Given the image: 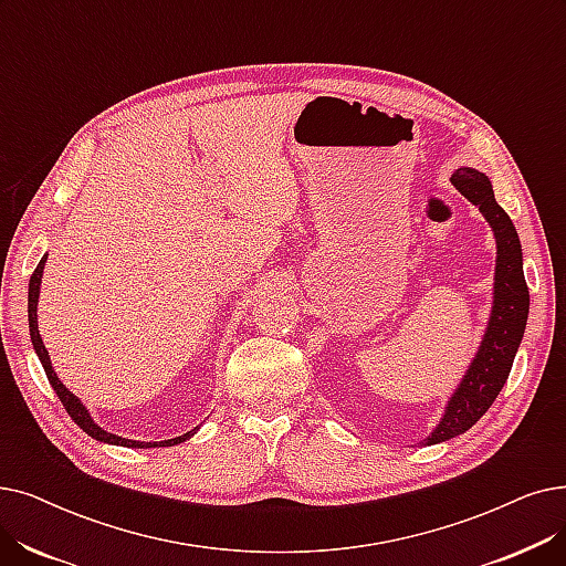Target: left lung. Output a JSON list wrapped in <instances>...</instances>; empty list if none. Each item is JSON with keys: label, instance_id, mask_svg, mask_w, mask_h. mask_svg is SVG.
Here are the masks:
<instances>
[{"label": "left lung", "instance_id": "left-lung-1", "mask_svg": "<svg viewBox=\"0 0 566 566\" xmlns=\"http://www.w3.org/2000/svg\"><path fill=\"white\" fill-rule=\"evenodd\" d=\"M451 182L464 199L479 206L488 224L495 231V303L481 349L470 365V370H467L460 388L455 390V396L451 398L444 419L428 437L426 444H437V441H447L470 430L490 409V405L495 402L509 379L515 352L521 347L530 312V291L523 275L521 240L509 214L502 210V206H497L490 180L474 168H460Z\"/></svg>", "mask_w": 566, "mask_h": 566}]
</instances>
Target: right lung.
<instances>
[{"mask_svg": "<svg viewBox=\"0 0 566 566\" xmlns=\"http://www.w3.org/2000/svg\"><path fill=\"white\" fill-rule=\"evenodd\" d=\"M43 263H45V256L39 261V265L34 268V275L30 280V335H32V344L34 349L39 354V360L43 363V370H45V377L48 381H51L53 390L57 392V398L62 400L64 409L69 411V416L73 419V423H78L92 439L96 441H108V444H119V447H132V449H153V447H170V444H180V441H185L187 437H191L196 432V428L191 432H185L176 439H166V441H134V439H125V437H117V434H111L106 430H102L99 426H96L92 421V416L87 413V409L81 405V400L73 396V392L57 379L53 365H51V356H48L43 342H41V335H39V326H36V303H39V286H41V275H43Z\"/></svg>", "mask_w": 566, "mask_h": 566, "instance_id": "obj_1", "label": "right lung"}]
</instances>
